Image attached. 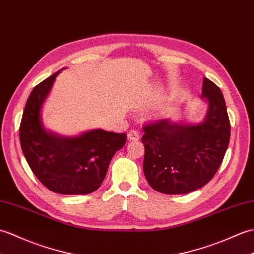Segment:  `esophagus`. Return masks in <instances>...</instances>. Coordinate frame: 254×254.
Returning <instances> with one entry per match:
<instances>
[{
  "instance_id": "obj_1",
  "label": "esophagus",
  "mask_w": 254,
  "mask_h": 254,
  "mask_svg": "<svg viewBox=\"0 0 254 254\" xmlns=\"http://www.w3.org/2000/svg\"><path fill=\"white\" fill-rule=\"evenodd\" d=\"M139 133L137 132V131H135V129H131V131L128 132V134H127V138H128V140H134V141H136V140H139Z\"/></svg>"
}]
</instances>
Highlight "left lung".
Instances as JSON below:
<instances>
[{
    "label": "left lung",
    "mask_w": 254,
    "mask_h": 254,
    "mask_svg": "<svg viewBox=\"0 0 254 254\" xmlns=\"http://www.w3.org/2000/svg\"><path fill=\"white\" fill-rule=\"evenodd\" d=\"M201 97L209 104L202 122L161 119L144 127V174L159 192L184 194L199 190L212 180L225 156L231 123L223 94L204 78Z\"/></svg>",
    "instance_id": "1"
}]
</instances>
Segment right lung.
I'll list each match as a JSON object with an SVG mask.
<instances>
[{
  "instance_id": "1",
  "label": "right lung",
  "mask_w": 254,
  "mask_h": 254,
  "mask_svg": "<svg viewBox=\"0 0 254 254\" xmlns=\"http://www.w3.org/2000/svg\"><path fill=\"white\" fill-rule=\"evenodd\" d=\"M60 72L35 86L27 100L19 128L21 149L33 174L50 190L87 194L102 185L111 158L125 146L127 135L93 129L64 137L46 131L41 108Z\"/></svg>"
}]
</instances>
